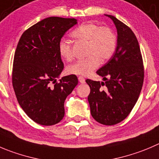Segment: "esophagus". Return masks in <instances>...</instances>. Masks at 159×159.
<instances>
[{"mask_svg": "<svg viewBox=\"0 0 159 159\" xmlns=\"http://www.w3.org/2000/svg\"><path fill=\"white\" fill-rule=\"evenodd\" d=\"M78 80L80 81V83H81V84H84L85 83V79H84V76H79Z\"/></svg>", "mask_w": 159, "mask_h": 159, "instance_id": "1", "label": "esophagus"}]
</instances>
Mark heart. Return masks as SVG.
Listing matches in <instances>:
<instances>
[{"label": "heart", "mask_w": 159, "mask_h": 159, "mask_svg": "<svg viewBox=\"0 0 159 159\" xmlns=\"http://www.w3.org/2000/svg\"><path fill=\"white\" fill-rule=\"evenodd\" d=\"M76 40L87 41L85 54L87 57L77 60L68 66L70 74L87 75L98 67L100 61L105 62L114 54L117 39L113 30L108 26H99L94 22H85L71 33ZM58 50L61 58L70 61L73 58L72 45L69 41L60 40Z\"/></svg>", "instance_id": "obj_1"}]
</instances>
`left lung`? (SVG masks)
Here are the masks:
<instances>
[{"mask_svg":"<svg viewBox=\"0 0 159 159\" xmlns=\"http://www.w3.org/2000/svg\"><path fill=\"white\" fill-rule=\"evenodd\" d=\"M118 39L116 52L97 71L105 82L87 79L90 112L99 123L112 126L126 119L137 103L143 83L144 69L138 40L129 26L111 15Z\"/></svg>","mask_w":159,"mask_h":159,"instance_id":"8db88e82","label":"left lung"}]
</instances>
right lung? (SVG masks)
Returning a JSON list of instances; mask_svg holds the SVG:
<instances>
[{
    "label": "right lung",
    "mask_w": 159,
    "mask_h": 159,
    "mask_svg": "<svg viewBox=\"0 0 159 159\" xmlns=\"http://www.w3.org/2000/svg\"><path fill=\"white\" fill-rule=\"evenodd\" d=\"M75 19L49 17L27 29L18 43L12 68V86L19 105L35 122L57 124L65 116L66 98L78 84L75 75L59 76L64 64L58 45Z\"/></svg>",
    "instance_id": "1"
}]
</instances>
